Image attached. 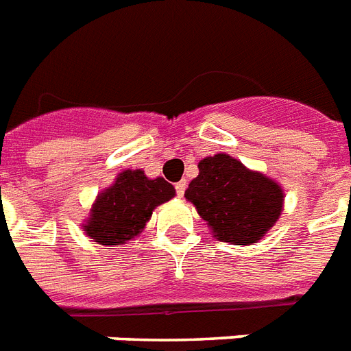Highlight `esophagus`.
Listing matches in <instances>:
<instances>
[{
    "instance_id": "1",
    "label": "esophagus",
    "mask_w": 351,
    "mask_h": 351,
    "mask_svg": "<svg viewBox=\"0 0 351 351\" xmlns=\"http://www.w3.org/2000/svg\"><path fill=\"white\" fill-rule=\"evenodd\" d=\"M184 190H186V181H184V179L179 182H176V192H178L179 197L184 195Z\"/></svg>"
}]
</instances>
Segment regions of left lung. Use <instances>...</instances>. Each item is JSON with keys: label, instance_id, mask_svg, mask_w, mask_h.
Instances as JSON below:
<instances>
[{"label": "left lung", "instance_id": "1", "mask_svg": "<svg viewBox=\"0 0 351 351\" xmlns=\"http://www.w3.org/2000/svg\"><path fill=\"white\" fill-rule=\"evenodd\" d=\"M184 197L213 230V237L234 245L258 242L283 206L278 182L251 172L228 154L202 159L199 176L188 184Z\"/></svg>", "mask_w": 351, "mask_h": 351}]
</instances>
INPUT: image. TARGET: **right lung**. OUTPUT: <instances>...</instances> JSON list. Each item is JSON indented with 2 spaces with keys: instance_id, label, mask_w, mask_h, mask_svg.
<instances>
[{
  "instance_id": "obj_1",
  "label": "right lung",
  "mask_w": 351,
  "mask_h": 351,
  "mask_svg": "<svg viewBox=\"0 0 351 351\" xmlns=\"http://www.w3.org/2000/svg\"><path fill=\"white\" fill-rule=\"evenodd\" d=\"M176 190L163 178L149 179L143 170H125L98 195L84 231L102 245H120L140 233L156 206L170 201Z\"/></svg>"
}]
</instances>
